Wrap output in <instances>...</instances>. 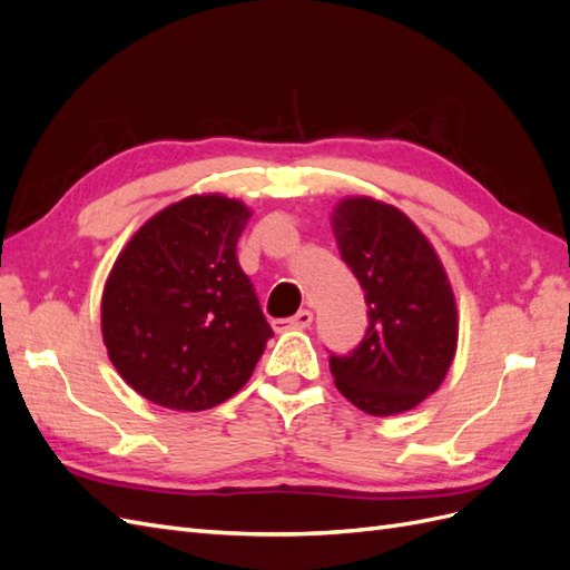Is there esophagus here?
<instances>
[{"label":"esophagus","instance_id":"obj_1","mask_svg":"<svg viewBox=\"0 0 570 570\" xmlns=\"http://www.w3.org/2000/svg\"><path fill=\"white\" fill-rule=\"evenodd\" d=\"M312 321H314V314L308 312V308H302V312H297L292 318L275 321L273 327L275 331H304V327L312 325Z\"/></svg>","mask_w":570,"mask_h":570}]
</instances>
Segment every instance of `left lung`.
Instances as JSON below:
<instances>
[{
	"mask_svg": "<svg viewBox=\"0 0 570 570\" xmlns=\"http://www.w3.org/2000/svg\"><path fill=\"white\" fill-rule=\"evenodd\" d=\"M342 262L364 289L368 327L347 356L331 354L337 390L371 416H392L433 394L456 354L450 278L425 235L396 206L347 197L333 212Z\"/></svg>",
	"mask_w": 570,
	"mask_h": 570,
	"instance_id": "8db88e82",
	"label": "left lung"
}]
</instances>
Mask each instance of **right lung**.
<instances>
[{"label":"right lung","mask_w":570,"mask_h":570,"mask_svg":"<svg viewBox=\"0 0 570 570\" xmlns=\"http://www.w3.org/2000/svg\"><path fill=\"white\" fill-rule=\"evenodd\" d=\"M252 212L223 195L166 206L118 254L101 295V335L145 400L206 411L249 381L271 325L239 268Z\"/></svg>","instance_id":"add662e5"}]
</instances>
